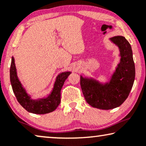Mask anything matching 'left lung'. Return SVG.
Segmentation results:
<instances>
[{"label": "left lung", "mask_w": 146, "mask_h": 146, "mask_svg": "<svg viewBox=\"0 0 146 146\" xmlns=\"http://www.w3.org/2000/svg\"><path fill=\"white\" fill-rule=\"evenodd\" d=\"M120 50V60L109 82L102 84L94 78L80 76V85L88 104L95 108L112 109L127 99L134 84L135 65L130 44L125 37L110 38Z\"/></svg>", "instance_id": "left-lung-1"}]
</instances>
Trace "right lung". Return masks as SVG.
Instances as JSON below:
<instances>
[{
    "label": "right lung",
    "mask_w": 146,
    "mask_h": 146,
    "mask_svg": "<svg viewBox=\"0 0 146 146\" xmlns=\"http://www.w3.org/2000/svg\"><path fill=\"white\" fill-rule=\"evenodd\" d=\"M70 72L60 73L56 77L52 92L45 98L33 99L27 94L17 76L14 57H12L10 69V78L12 90L19 103L29 113L46 114L54 111L60 103V91L65 80L70 74Z\"/></svg>",
    "instance_id": "right-lung-1"
}]
</instances>
